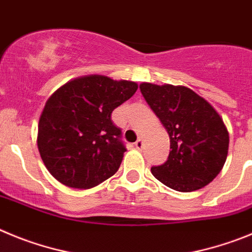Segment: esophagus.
<instances>
[{
    "mask_svg": "<svg viewBox=\"0 0 252 252\" xmlns=\"http://www.w3.org/2000/svg\"><path fill=\"white\" fill-rule=\"evenodd\" d=\"M135 148L137 149H142L143 148V139H138L137 142H135Z\"/></svg>",
    "mask_w": 252,
    "mask_h": 252,
    "instance_id": "34e87169",
    "label": "esophagus"
}]
</instances>
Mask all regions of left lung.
I'll list each match as a JSON object with an SVG mask.
<instances>
[{"mask_svg": "<svg viewBox=\"0 0 252 252\" xmlns=\"http://www.w3.org/2000/svg\"><path fill=\"white\" fill-rule=\"evenodd\" d=\"M139 89L171 142L167 160L151 168L153 176L180 192L196 191L212 182L228 151V131L219 113L186 87L143 83Z\"/></svg>", "mask_w": 252, "mask_h": 252, "instance_id": "obj_1", "label": "left lung"}]
</instances>
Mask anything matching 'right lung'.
I'll return each mask as SVG.
<instances>
[{
  "mask_svg": "<svg viewBox=\"0 0 252 252\" xmlns=\"http://www.w3.org/2000/svg\"><path fill=\"white\" fill-rule=\"evenodd\" d=\"M137 89L133 81L92 75L69 81L50 96L38 121L37 147L59 182L87 189L119 169L126 148L112 113Z\"/></svg>",
  "mask_w": 252,
  "mask_h": 252,
  "instance_id": "right-lung-1",
  "label": "right lung"
}]
</instances>
